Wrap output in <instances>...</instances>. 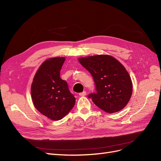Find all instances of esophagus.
Returning a JSON list of instances; mask_svg holds the SVG:
<instances>
[{
	"label": "esophagus",
	"instance_id": "obj_1",
	"mask_svg": "<svg viewBox=\"0 0 161 161\" xmlns=\"http://www.w3.org/2000/svg\"><path fill=\"white\" fill-rule=\"evenodd\" d=\"M86 94V91H83V92H80V93H79V95L81 96V97H83V96H85Z\"/></svg>",
	"mask_w": 161,
	"mask_h": 161
}]
</instances>
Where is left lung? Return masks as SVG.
<instances>
[{"label":"left lung","instance_id":"obj_1","mask_svg":"<svg viewBox=\"0 0 161 161\" xmlns=\"http://www.w3.org/2000/svg\"><path fill=\"white\" fill-rule=\"evenodd\" d=\"M79 61L91 73L95 84L97 92L88 98L107 113L124 108L132 93V82L124 66L109 55L80 58Z\"/></svg>","mask_w":161,"mask_h":161}]
</instances>
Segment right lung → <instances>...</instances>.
<instances>
[{
	"label": "right lung",
	"instance_id": "add662e5",
	"mask_svg": "<svg viewBox=\"0 0 161 161\" xmlns=\"http://www.w3.org/2000/svg\"><path fill=\"white\" fill-rule=\"evenodd\" d=\"M64 57L50 58L39 68L31 85L34 106L52 120H60L69 113L75 104L66 81L60 76Z\"/></svg>",
	"mask_w": 161,
	"mask_h": 161
}]
</instances>
